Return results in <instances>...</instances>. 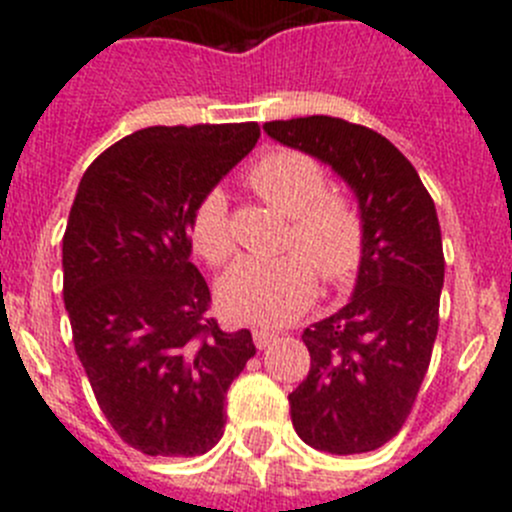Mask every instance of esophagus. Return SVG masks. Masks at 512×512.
I'll use <instances>...</instances> for the list:
<instances>
[{
  "label": "esophagus",
  "instance_id": "1",
  "mask_svg": "<svg viewBox=\"0 0 512 512\" xmlns=\"http://www.w3.org/2000/svg\"><path fill=\"white\" fill-rule=\"evenodd\" d=\"M277 338V333L274 330H266V328H253V343H256V348H266L271 341Z\"/></svg>",
  "mask_w": 512,
  "mask_h": 512
}]
</instances>
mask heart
I'll return each mask as SVG.
<instances>
[{
	"label": "heart",
	"mask_w": 512,
	"mask_h": 512,
	"mask_svg": "<svg viewBox=\"0 0 512 512\" xmlns=\"http://www.w3.org/2000/svg\"><path fill=\"white\" fill-rule=\"evenodd\" d=\"M248 184L266 205L289 217L277 259H243L217 287L225 318L248 325H284L300 318L318 292V274L338 287L354 277L364 256V217L343 194H328L325 174L310 156L274 151L248 171ZM194 251L225 264L235 251L228 200L212 189L197 202L189 223Z\"/></svg>",
	"instance_id": "b5f03b06"
}]
</instances>
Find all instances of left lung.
Here are the masks:
<instances>
[{"mask_svg":"<svg viewBox=\"0 0 512 512\" xmlns=\"http://www.w3.org/2000/svg\"><path fill=\"white\" fill-rule=\"evenodd\" d=\"M266 135L341 176L364 217L351 300L305 328L310 372L289 395L297 436L325 454H364L413 410L438 333L443 246L436 205L390 140L328 115L274 120Z\"/></svg>","mask_w":512,"mask_h":512,"instance_id":"8db88e82","label":"left lung"}]
</instances>
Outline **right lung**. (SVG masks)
<instances>
[{
  "label": "right lung",
  "mask_w": 512,
  "mask_h": 512,
  "mask_svg": "<svg viewBox=\"0 0 512 512\" xmlns=\"http://www.w3.org/2000/svg\"><path fill=\"white\" fill-rule=\"evenodd\" d=\"M256 122L156 125L117 140L81 176L63 235V305L104 418L148 456H200L225 395L256 354L248 330L207 315L192 264L197 202L253 151Z\"/></svg>",
  "instance_id": "obj_1"
}]
</instances>
